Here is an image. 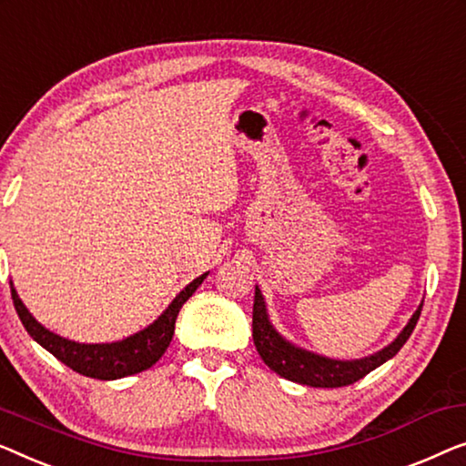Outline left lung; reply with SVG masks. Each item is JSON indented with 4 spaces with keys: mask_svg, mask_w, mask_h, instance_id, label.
<instances>
[{
    "mask_svg": "<svg viewBox=\"0 0 466 466\" xmlns=\"http://www.w3.org/2000/svg\"><path fill=\"white\" fill-rule=\"evenodd\" d=\"M422 304L411 314L410 323L403 327V331L386 346V349L373 352L370 357L352 359V361H339L329 359L317 352L304 350L299 346L287 342L280 333L274 329L270 319H268L266 301L261 296L259 287H255L253 299V342L264 363L277 371L280 378L291 380V382L314 386V389H338V386L355 384L367 373L376 370L382 363L389 361L401 350V346L408 342V338L414 331V327L420 319Z\"/></svg>",
    "mask_w": 466,
    "mask_h": 466,
    "instance_id": "1",
    "label": "left lung"
}]
</instances>
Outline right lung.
I'll list each match as a JSON object with an SVG mask.
<instances>
[{
	"mask_svg": "<svg viewBox=\"0 0 466 466\" xmlns=\"http://www.w3.org/2000/svg\"><path fill=\"white\" fill-rule=\"evenodd\" d=\"M207 279V274L194 279L186 289L179 291L168 308L154 320L152 325H147L146 329L135 333L127 339L111 344H80L74 339L61 338L50 329H46L44 325H39L34 319L25 304L18 298L15 287H12V299H15V308L18 312V319L25 325V329L31 338L35 339L39 346H44L50 355H55L58 361L65 363L71 370L82 373V376L96 378V380H117L133 376L143 370H149L158 359L165 355L168 349L170 339L175 333V320L179 314L181 306L192 298V293L202 285V280Z\"/></svg>",
	"mask_w": 466,
	"mask_h": 466,
	"instance_id": "1",
	"label": "right lung"
}]
</instances>
